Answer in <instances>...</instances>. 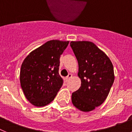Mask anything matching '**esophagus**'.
<instances>
[{
  "label": "esophagus",
  "instance_id": "obj_1",
  "mask_svg": "<svg viewBox=\"0 0 132 132\" xmlns=\"http://www.w3.org/2000/svg\"><path fill=\"white\" fill-rule=\"evenodd\" d=\"M72 76H73V75H72V74L69 73V74L68 75H67V77H66V79H66V81H68V80H69V79L72 77Z\"/></svg>",
  "mask_w": 132,
  "mask_h": 132
}]
</instances>
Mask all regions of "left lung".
Wrapping results in <instances>:
<instances>
[{
    "mask_svg": "<svg viewBox=\"0 0 132 132\" xmlns=\"http://www.w3.org/2000/svg\"><path fill=\"white\" fill-rule=\"evenodd\" d=\"M70 45L79 64L81 85L72 93L73 105L90 112L101 105L108 96L114 80V67L108 56L94 43L71 42Z\"/></svg>",
    "mask_w": 132,
    "mask_h": 132,
    "instance_id": "8db88e82",
    "label": "left lung"
}]
</instances>
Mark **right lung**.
<instances>
[{"label":"right lung","mask_w":132,"mask_h":132,"mask_svg":"<svg viewBox=\"0 0 132 132\" xmlns=\"http://www.w3.org/2000/svg\"><path fill=\"white\" fill-rule=\"evenodd\" d=\"M69 43L58 39L48 41L29 53L22 62L21 87L27 100L35 106H45L52 102L62 87L59 59Z\"/></svg>","instance_id":"1"}]
</instances>
